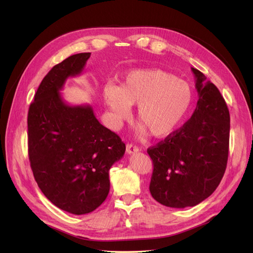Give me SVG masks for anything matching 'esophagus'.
Masks as SVG:
<instances>
[{
    "label": "esophagus",
    "instance_id": "1",
    "mask_svg": "<svg viewBox=\"0 0 253 253\" xmlns=\"http://www.w3.org/2000/svg\"><path fill=\"white\" fill-rule=\"evenodd\" d=\"M138 151H139V149H138V147H136V145H133V144L126 145L127 154H135V153H137Z\"/></svg>",
    "mask_w": 253,
    "mask_h": 253
}]
</instances>
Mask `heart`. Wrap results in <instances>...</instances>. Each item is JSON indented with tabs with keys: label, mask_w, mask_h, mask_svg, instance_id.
Returning a JSON list of instances; mask_svg holds the SVG:
<instances>
[{
	"label": "heart",
	"mask_w": 253,
	"mask_h": 253,
	"mask_svg": "<svg viewBox=\"0 0 253 253\" xmlns=\"http://www.w3.org/2000/svg\"><path fill=\"white\" fill-rule=\"evenodd\" d=\"M102 96L115 126L129 117L131 105H137L139 134L149 131L154 137L171 134L192 102L190 84L159 68L128 73L119 86L106 84Z\"/></svg>",
	"instance_id": "1"
}]
</instances>
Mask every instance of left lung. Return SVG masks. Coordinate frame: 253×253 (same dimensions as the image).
<instances>
[{
    "instance_id": "obj_1",
    "label": "left lung",
    "mask_w": 253,
    "mask_h": 253,
    "mask_svg": "<svg viewBox=\"0 0 253 253\" xmlns=\"http://www.w3.org/2000/svg\"><path fill=\"white\" fill-rule=\"evenodd\" d=\"M198 93L191 118L148 149L153 162L150 192L171 208L196 206L209 197L223 178L228 160L230 114L218 88L196 68Z\"/></svg>"
}]
</instances>
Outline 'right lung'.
Listing matches in <instances>:
<instances>
[{
    "label": "right lung",
    "mask_w": 253,
    "mask_h": 253,
    "mask_svg": "<svg viewBox=\"0 0 253 253\" xmlns=\"http://www.w3.org/2000/svg\"><path fill=\"white\" fill-rule=\"evenodd\" d=\"M90 52L53 66L28 110V156L38 186L53 205L81 215L97 209L110 191L109 171L126 144L103 126L90 105H70L61 97L68 77L82 73Z\"/></svg>",
    "instance_id": "add662e5"
}]
</instances>
